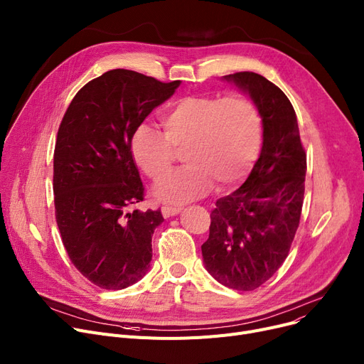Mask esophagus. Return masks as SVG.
<instances>
[{"instance_id": "esophagus-1", "label": "esophagus", "mask_w": 364, "mask_h": 364, "mask_svg": "<svg viewBox=\"0 0 364 364\" xmlns=\"http://www.w3.org/2000/svg\"><path fill=\"white\" fill-rule=\"evenodd\" d=\"M181 211H183V208H181V206H168V205L162 206V215H164L165 218L178 215Z\"/></svg>"}]
</instances>
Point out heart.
<instances>
[{"instance_id":"b5f03b06","label":"heart","mask_w":364,"mask_h":364,"mask_svg":"<svg viewBox=\"0 0 364 364\" xmlns=\"http://www.w3.org/2000/svg\"><path fill=\"white\" fill-rule=\"evenodd\" d=\"M165 136L150 125H140L132 136L134 162L153 181L161 180L177 153L186 168L155 187V196L183 203L218 190L239 186L254 168L262 144V119L255 103L245 95H188L161 114Z\"/></svg>"}]
</instances>
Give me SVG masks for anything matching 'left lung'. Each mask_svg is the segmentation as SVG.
<instances>
[{"label":"left lung","instance_id":"left-lung-1","mask_svg":"<svg viewBox=\"0 0 364 364\" xmlns=\"http://www.w3.org/2000/svg\"><path fill=\"white\" fill-rule=\"evenodd\" d=\"M223 80L250 95L258 107L262 147L246 181L217 200L202 257L208 273L221 284L254 291L289 254L301 218L307 156L296 113L279 87L254 72Z\"/></svg>","mask_w":364,"mask_h":364}]
</instances>
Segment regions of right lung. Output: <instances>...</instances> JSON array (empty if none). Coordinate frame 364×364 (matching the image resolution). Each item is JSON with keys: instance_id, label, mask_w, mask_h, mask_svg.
<instances>
[{"instance_id": "1", "label": "right lung", "mask_w": 364, "mask_h": 364, "mask_svg": "<svg viewBox=\"0 0 364 364\" xmlns=\"http://www.w3.org/2000/svg\"><path fill=\"white\" fill-rule=\"evenodd\" d=\"M180 84L109 70L76 92L57 132V227L72 264L102 289H125L150 269L151 236L164 217L161 209L128 211L144 198L131 141Z\"/></svg>"}]
</instances>
